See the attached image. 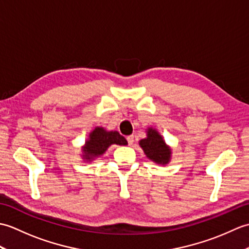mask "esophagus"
Here are the masks:
<instances>
[{"label": "esophagus", "instance_id": "34e87169", "mask_svg": "<svg viewBox=\"0 0 249 249\" xmlns=\"http://www.w3.org/2000/svg\"><path fill=\"white\" fill-rule=\"evenodd\" d=\"M126 139H127V142H128L129 145H133V144H134V136H133V135L128 136Z\"/></svg>", "mask_w": 249, "mask_h": 249}]
</instances>
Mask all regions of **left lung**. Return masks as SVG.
<instances>
[{"label":"left lung","instance_id":"left-lung-1","mask_svg":"<svg viewBox=\"0 0 249 249\" xmlns=\"http://www.w3.org/2000/svg\"><path fill=\"white\" fill-rule=\"evenodd\" d=\"M142 150L151 160L165 165L170 160L171 151L166 145L161 136L155 129L147 130V137L139 142Z\"/></svg>","mask_w":249,"mask_h":249}]
</instances>
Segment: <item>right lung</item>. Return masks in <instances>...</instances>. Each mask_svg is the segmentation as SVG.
Instances as JSON below:
<instances>
[{"instance_id":"obj_1","label":"right lung","mask_w":249,"mask_h":249,"mask_svg":"<svg viewBox=\"0 0 249 249\" xmlns=\"http://www.w3.org/2000/svg\"><path fill=\"white\" fill-rule=\"evenodd\" d=\"M111 144L126 145L127 141L118 131H106L103 127L95 128L89 134V139L83 147V157L87 160H92L93 158L104 154Z\"/></svg>"}]
</instances>
